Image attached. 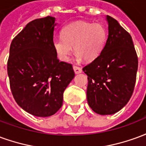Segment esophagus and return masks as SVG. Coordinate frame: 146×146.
Returning a JSON list of instances; mask_svg holds the SVG:
<instances>
[{"instance_id": "obj_1", "label": "esophagus", "mask_w": 146, "mask_h": 146, "mask_svg": "<svg viewBox=\"0 0 146 146\" xmlns=\"http://www.w3.org/2000/svg\"><path fill=\"white\" fill-rule=\"evenodd\" d=\"M73 70H74V72L76 74L77 73H80L82 72V69L79 66H73Z\"/></svg>"}]
</instances>
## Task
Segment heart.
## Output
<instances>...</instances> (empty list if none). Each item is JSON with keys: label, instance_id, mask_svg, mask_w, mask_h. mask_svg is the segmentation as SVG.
<instances>
[{"label": "heart", "instance_id": "1", "mask_svg": "<svg viewBox=\"0 0 146 146\" xmlns=\"http://www.w3.org/2000/svg\"><path fill=\"white\" fill-rule=\"evenodd\" d=\"M62 37L52 42L57 56L61 61L67 62L73 51L77 60L95 59L101 53L106 40V30L102 24L76 22L65 27L61 32Z\"/></svg>", "mask_w": 146, "mask_h": 146}]
</instances>
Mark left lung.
<instances>
[{
    "label": "left lung",
    "instance_id": "obj_1",
    "mask_svg": "<svg viewBox=\"0 0 146 146\" xmlns=\"http://www.w3.org/2000/svg\"><path fill=\"white\" fill-rule=\"evenodd\" d=\"M109 36L101 53L83 68L88 75L87 99L100 115L118 112L131 97L138 61L131 36L119 23L106 16Z\"/></svg>",
    "mask_w": 146,
    "mask_h": 146
}]
</instances>
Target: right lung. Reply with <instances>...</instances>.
<instances>
[{
	"label": "right lung",
	"instance_id": "right-lung-1",
	"mask_svg": "<svg viewBox=\"0 0 146 146\" xmlns=\"http://www.w3.org/2000/svg\"><path fill=\"white\" fill-rule=\"evenodd\" d=\"M55 19L27 24L10 46L8 75L15 100L33 116L53 115L62 106L63 92L73 79L72 64L59 62L52 45Z\"/></svg>",
	"mask_w": 146,
	"mask_h": 146
}]
</instances>
